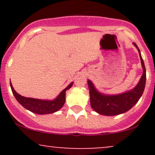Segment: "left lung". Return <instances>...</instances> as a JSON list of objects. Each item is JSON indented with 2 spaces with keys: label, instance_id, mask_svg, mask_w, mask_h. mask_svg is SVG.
Segmentation results:
<instances>
[{
  "label": "left lung",
  "instance_id": "left-lung-1",
  "mask_svg": "<svg viewBox=\"0 0 155 155\" xmlns=\"http://www.w3.org/2000/svg\"><path fill=\"white\" fill-rule=\"evenodd\" d=\"M133 44L138 49L143 68V74L134 88L117 95H106L99 92L92 81L90 79L87 80L88 87L90 90V105L92 109L99 114L104 116H115L125 113L136 104L142 96L147 79L146 68L138 46L135 43H133Z\"/></svg>",
  "mask_w": 155,
  "mask_h": 155
}]
</instances>
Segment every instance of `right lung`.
<instances>
[{"label": "right lung", "mask_w": 155, "mask_h": 155, "mask_svg": "<svg viewBox=\"0 0 155 155\" xmlns=\"http://www.w3.org/2000/svg\"><path fill=\"white\" fill-rule=\"evenodd\" d=\"M73 83L74 82L69 84L67 87L60 92V93L54 100H42L24 97L15 91L11 81L10 86L15 98L23 107L37 114H49L59 111L63 107L65 102V92L67 90L71 87Z\"/></svg>", "instance_id": "1"}]
</instances>
